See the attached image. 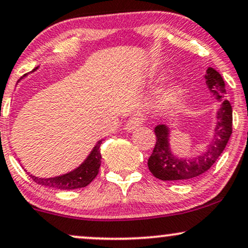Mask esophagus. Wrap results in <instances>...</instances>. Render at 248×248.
<instances>
[{
	"instance_id": "esophagus-1",
	"label": "esophagus",
	"mask_w": 248,
	"mask_h": 248,
	"mask_svg": "<svg viewBox=\"0 0 248 248\" xmlns=\"http://www.w3.org/2000/svg\"><path fill=\"white\" fill-rule=\"evenodd\" d=\"M143 122H144V118L142 115H135L133 118H130L128 120L127 124H126V130L127 132H133L139 128L140 126H142Z\"/></svg>"
}]
</instances>
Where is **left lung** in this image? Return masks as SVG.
I'll use <instances>...</instances> for the list:
<instances>
[{
	"label": "left lung",
	"instance_id": "obj_1",
	"mask_svg": "<svg viewBox=\"0 0 248 248\" xmlns=\"http://www.w3.org/2000/svg\"><path fill=\"white\" fill-rule=\"evenodd\" d=\"M207 85L209 90L223 101L217 113V124L213 141L207 150L193 159H180L171 153L169 144V129L164 124L155 128L156 145L148 159V168L155 177L164 181H184L203 174L209 170L223 153L232 134V107L225 99V83L218 71L208 68Z\"/></svg>",
	"mask_w": 248,
	"mask_h": 248
}]
</instances>
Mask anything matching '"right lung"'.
I'll use <instances>...</instances> for the list:
<instances>
[{"instance_id": "add662e5", "label": "right lung", "mask_w": 248, "mask_h": 248, "mask_svg": "<svg viewBox=\"0 0 248 248\" xmlns=\"http://www.w3.org/2000/svg\"><path fill=\"white\" fill-rule=\"evenodd\" d=\"M103 143V140L95 144L93 150L89 155V157L84 160V163L77 168L74 171H71L67 174L60 175L55 178H38L34 175L30 174V178L34 183H37L41 186L52 187V188L58 189H76L82 188V187L88 186L93 179L97 177L99 172L100 163H101V155H100V145Z\"/></svg>"}]
</instances>
